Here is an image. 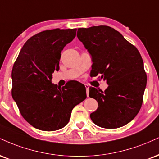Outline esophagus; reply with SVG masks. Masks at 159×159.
Segmentation results:
<instances>
[{
    "instance_id": "esophagus-1",
    "label": "esophagus",
    "mask_w": 159,
    "mask_h": 159,
    "mask_svg": "<svg viewBox=\"0 0 159 159\" xmlns=\"http://www.w3.org/2000/svg\"><path fill=\"white\" fill-rule=\"evenodd\" d=\"M85 87H86V90H87V95L88 96V95H89V85L85 84Z\"/></svg>"
}]
</instances>
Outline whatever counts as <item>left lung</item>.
I'll return each mask as SVG.
<instances>
[{
    "mask_svg": "<svg viewBox=\"0 0 159 159\" xmlns=\"http://www.w3.org/2000/svg\"><path fill=\"white\" fill-rule=\"evenodd\" d=\"M77 36L92 56L91 74L107 81L102 91L89 87L98 107L90 118L98 127L116 129L130 122L143 103L147 74L139 50L108 26L78 29Z\"/></svg>",
    "mask_w": 159,
    "mask_h": 159,
    "instance_id": "8db88e82",
    "label": "left lung"
}]
</instances>
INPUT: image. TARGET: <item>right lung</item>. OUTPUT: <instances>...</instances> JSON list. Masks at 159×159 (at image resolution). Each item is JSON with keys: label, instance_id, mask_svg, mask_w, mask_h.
<instances>
[{"label": "right lung", "instance_id": "add662e5", "mask_svg": "<svg viewBox=\"0 0 159 159\" xmlns=\"http://www.w3.org/2000/svg\"><path fill=\"white\" fill-rule=\"evenodd\" d=\"M76 29L45 30L29 38L12 70V96L23 118L36 129L55 131L70 121L72 109L87 98L76 81L62 87L52 84L61 53L76 35Z\"/></svg>", "mask_w": 159, "mask_h": 159}]
</instances>
